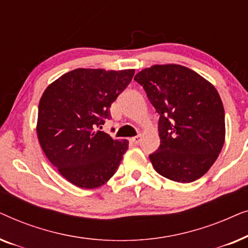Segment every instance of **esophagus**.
Listing matches in <instances>:
<instances>
[{
  "mask_svg": "<svg viewBox=\"0 0 248 248\" xmlns=\"http://www.w3.org/2000/svg\"><path fill=\"white\" fill-rule=\"evenodd\" d=\"M140 141H141V135H137V137H133L130 139V142L133 144H138Z\"/></svg>",
  "mask_w": 248,
  "mask_h": 248,
  "instance_id": "obj_1",
  "label": "esophagus"
}]
</instances>
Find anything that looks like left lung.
<instances>
[{"label": "left lung", "mask_w": 248, "mask_h": 248, "mask_svg": "<svg viewBox=\"0 0 248 248\" xmlns=\"http://www.w3.org/2000/svg\"><path fill=\"white\" fill-rule=\"evenodd\" d=\"M134 80L160 115V145L149 155L155 171L178 183H191L211 168L225 143V109L208 80L178 64H155Z\"/></svg>", "instance_id": "obj_1"}]
</instances>
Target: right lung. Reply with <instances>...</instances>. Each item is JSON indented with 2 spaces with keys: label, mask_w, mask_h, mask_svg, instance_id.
<instances>
[{
  "label": "right lung",
  "mask_w": 248,
  "mask_h": 248,
  "mask_svg": "<svg viewBox=\"0 0 248 248\" xmlns=\"http://www.w3.org/2000/svg\"><path fill=\"white\" fill-rule=\"evenodd\" d=\"M135 70L76 69L44 91L37 137L57 171L80 188L104 185L116 172L127 140H113L98 127L109 120L110 105L131 82Z\"/></svg>",
  "instance_id": "obj_1"
}]
</instances>
